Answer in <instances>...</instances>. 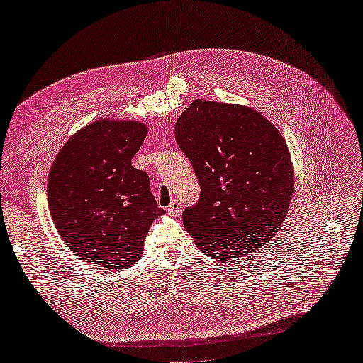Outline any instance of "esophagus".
<instances>
[{
	"mask_svg": "<svg viewBox=\"0 0 363 363\" xmlns=\"http://www.w3.org/2000/svg\"><path fill=\"white\" fill-rule=\"evenodd\" d=\"M167 211L169 215H177L182 211V204L179 200H172L171 204L167 207Z\"/></svg>",
	"mask_w": 363,
	"mask_h": 363,
	"instance_id": "1",
	"label": "esophagus"
}]
</instances>
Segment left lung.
Instances as JSON below:
<instances>
[{
	"instance_id": "8db88e82",
	"label": "left lung",
	"mask_w": 363,
	"mask_h": 363,
	"mask_svg": "<svg viewBox=\"0 0 363 363\" xmlns=\"http://www.w3.org/2000/svg\"><path fill=\"white\" fill-rule=\"evenodd\" d=\"M174 133L201 188L182 216L200 251L233 262L268 244L294 192L289 150L279 130L250 107L195 100Z\"/></svg>"
}]
</instances>
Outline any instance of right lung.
Masks as SVG:
<instances>
[{
  "mask_svg": "<svg viewBox=\"0 0 363 363\" xmlns=\"http://www.w3.org/2000/svg\"><path fill=\"white\" fill-rule=\"evenodd\" d=\"M147 136L135 121H96L75 133L48 175L50 213L63 242L84 262L124 269L142 257L155 219L164 213L145 171L131 159Z\"/></svg>",
  "mask_w": 363,
  "mask_h": 363,
  "instance_id": "1",
  "label": "right lung"
}]
</instances>
